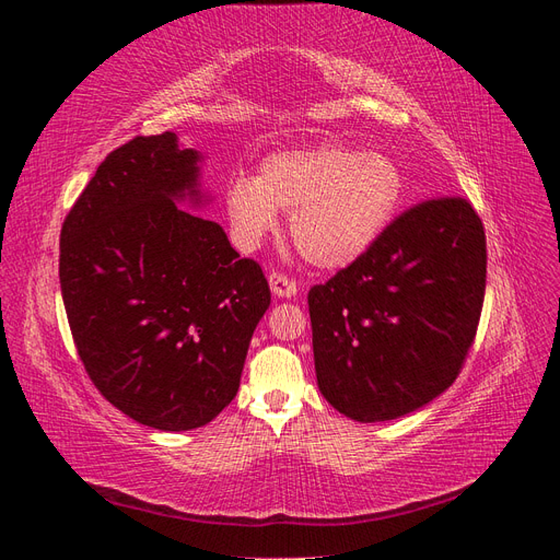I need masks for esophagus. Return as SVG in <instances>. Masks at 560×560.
<instances>
[{
    "label": "esophagus",
    "instance_id": "esophagus-1",
    "mask_svg": "<svg viewBox=\"0 0 560 560\" xmlns=\"http://www.w3.org/2000/svg\"><path fill=\"white\" fill-rule=\"evenodd\" d=\"M268 284H270V292L280 299H292L296 294V280L280 273V270H273V273L268 276Z\"/></svg>",
    "mask_w": 560,
    "mask_h": 560
}]
</instances>
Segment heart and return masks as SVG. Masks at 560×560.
<instances>
[{"label":"heart","mask_w":560,"mask_h":560,"mask_svg":"<svg viewBox=\"0 0 560 560\" xmlns=\"http://www.w3.org/2000/svg\"><path fill=\"white\" fill-rule=\"evenodd\" d=\"M404 198V173L383 151L327 142L278 151L257 179L226 186V214L235 241L257 247L290 212V233L303 259L319 268L358 261L393 222Z\"/></svg>","instance_id":"b5f03b06"}]
</instances>
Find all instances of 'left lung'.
Returning <instances> with one entry per match:
<instances>
[{"instance_id": "8db88e82", "label": "left lung", "mask_w": 560, "mask_h": 560, "mask_svg": "<svg viewBox=\"0 0 560 560\" xmlns=\"http://www.w3.org/2000/svg\"><path fill=\"white\" fill-rule=\"evenodd\" d=\"M486 233L460 196L401 212L308 292L319 393L360 422L395 420L453 385L477 336Z\"/></svg>"}]
</instances>
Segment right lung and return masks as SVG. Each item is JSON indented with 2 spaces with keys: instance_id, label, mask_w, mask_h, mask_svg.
<instances>
[{
  "instance_id": "right-lung-1",
  "label": "right lung",
  "mask_w": 560,
  "mask_h": 560,
  "mask_svg": "<svg viewBox=\"0 0 560 560\" xmlns=\"http://www.w3.org/2000/svg\"><path fill=\"white\" fill-rule=\"evenodd\" d=\"M196 149L132 138L100 163L60 231V290L83 369L103 397L163 432L208 425L241 387L270 306L261 266L202 202Z\"/></svg>"
}]
</instances>
